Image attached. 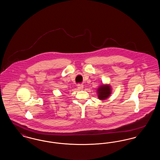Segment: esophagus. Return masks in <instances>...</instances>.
<instances>
[{
    "label": "esophagus",
    "mask_w": 160,
    "mask_h": 160,
    "mask_svg": "<svg viewBox=\"0 0 160 160\" xmlns=\"http://www.w3.org/2000/svg\"><path fill=\"white\" fill-rule=\"evenodd\" d=\"M77 88H78V90H83L84 87L82 84H78Z\"/></svg>",
    "instance_id": "obj_1"
}]
</instances>
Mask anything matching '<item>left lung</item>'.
I'll return each instance as SVG.
<instances>
[{"mask_svg": "<svg viewBox=\"0 0 160 160\" xmlns=\"http://www.w3.org/2000/svg\"><path fill=\"white\" fill-rule=\"evenodd\" d=\"M111 92L112 88L109 84H102L97 90L98 98L101 100L106 99L110 95Z\"/></svg>", "mask_w": 160, "mask_h": 160, "instance_id": "left-lung-1", "label": "left lung"}]
</instances>
